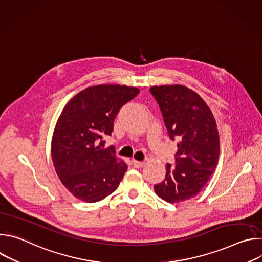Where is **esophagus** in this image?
Returning a JSON list of instances; mask_svg holds the SVG:
<instances>
[{"instance_id":"1","label":"esophagus","mask_w":262,"mask_h":262,"mask_svg":"<svg viewBox=\"0 0 262 262\" xmlns=\"http://www.w3.org/2000/svg\"><path fill=\"white\" fill-rule=\"evenodd\" d=\"M133 165H134L135 168H141V167L144 165V162H140V161L133 160Z\"/></svg>"}]
</instances>
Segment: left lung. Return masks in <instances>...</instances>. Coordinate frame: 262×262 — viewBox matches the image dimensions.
<instances>
[{"instance_id":"obj_1","label":"left lung","mask_w":262,"mask_h":262,"mask_svg":"<svg viewBox=\"0 0 262 262\" xmlns=\"http://www.w3.org/2000/svg\"><path fill=\"white\" fill-rule=\"evenodd\" d=\"M172 141H177L175 166L167 164L165 179L154 189L169 203L195 197L217 164L220 138L210 108L195 91L181 85L150 88Z\"/></svg>"}]
</instances>
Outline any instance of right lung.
I'll return each instance as SVG.
<instances>
[{
  "label": "right lung",
  "instance_id": "add662e5",
  "mask_svg": "<svg viewBox=\"0 0 262 262\" xmlns=\"http://www.w3.org/2000/svg\"><path fill=\"white\" fill-rule=\"evenodd\" d=\"M135 87L97 85L64 106L52 140V159L61 182L76 198L94 203L113 193L127 170L104 136L114 130L120 108L139 94Z\"/></svg>",
  "mask_w": 262,
  "mask_h": 262
}]
</instances>
